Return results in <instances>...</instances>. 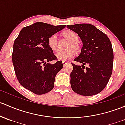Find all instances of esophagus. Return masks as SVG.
<instances>
[{"label":"esophagus","instance_id":"1","mask_svg":"<svg viewBox=\"0 0 125 125\" xmlns=\"http://www.w3.org/2000/svg\"><path fill=\"white\" fill-rule=\"evenodd\" d=\"M62 63H63V66H65V65L68 63V62H65V61H63Z\"/></svg>","mask_w":125,"mask_h":125}]
</instances>
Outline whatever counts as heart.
<instances>
[{"label":"heart","mask_w":125,"mask_h":125,"mask_svg":"<svg viewBox=\"0 0 125 125\" xmlns=\"http://www.w3.org/2000/svg\"><path fill=\"white\" fill-rule=\"evenodd\" d=\"M64 36L70 41L68 48L69 49L66 50H60L56 52V56L57 59L62 61H66L69 59L73 58V56L76 54L75 48H78L77 41H78V36L75 32L73 31H68L64 32ZM48 44L51 49L52 50H56L57 48V36L56 34H54L50 36L48 39Z\"/></svg>","instance_id":"1"}]
</instances>
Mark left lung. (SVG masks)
<instances>
[{
  "mask_svg": "<svg viewBox=\"0 0 125 125\" xmlns=\"http://www.w3.org/2000/svg\"><path fill=\"white\" fill-rule=\"evenodd\" d=\"M66 27L77 33L83 42L81 52L74 59L82 65L72 63V89L83 96L99 94L107 86L112 73L114 55L111 42L104 33L92 24H77Z\"/></svg>",
  "mask_w": 125,
  "mask_h": 125,
  "instance_id": "left-lung-1",
  "label": "left lung"
}]
</instances>
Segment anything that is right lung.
<instances>
[{
    "label": "right lung",
    "instance_id": "obj_1",
    "mask_svg": "<svg viewBox=\"0 0 125 125\" xmlns=\"http://www.w3.org/2000/svg\"><path fill=\"white\" fill-rule=\"evenodd\" d=\"M37 22L21 30L13 45L12 63L20 84L36 94L49 92L54 86L55 77L62 69L48 44L52 35L65 27Z\"/></svg>",
    "mask_w": 125,
    "mask_h": 125
}]
</instances>
